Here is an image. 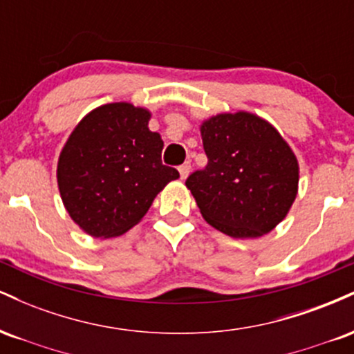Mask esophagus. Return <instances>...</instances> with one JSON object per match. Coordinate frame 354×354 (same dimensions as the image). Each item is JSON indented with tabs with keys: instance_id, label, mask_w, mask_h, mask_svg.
<instances>
[{
	"instance_id": "34e87169",
	"label": "esophagus",
	"mask_w": 354,
	"mask_h": 354,
	"mask_svg": "<svg viewBox=\"0 0 354 354\" xmlns=\"http://www.w3.org/2000/svg\"><path fill=\"white\" fill-rule=\"evenodd\" d=\"M178 171H180L181 180H186V178H188L189 171H191V165L188 163V161H186V163H183L180 168H178Z\"/></svg>"
}]
</instances>
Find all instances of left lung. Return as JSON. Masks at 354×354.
I'll list each match as a JSON object with an SVG mask.
<instances>
[{"label": "left lung", "mask_w": 354, "mask_h": 354, "mask_svg": "<svg viewBox=\"0 0 354 354\" xmlns=\"http://www.w3.org/2000/svg\"><path fill=\"white\" fill-rule=\"evenodd\" d=\"M208 156L186 180L203 218L233 238H259L283 221L298 194L299 166L278 129L248 111L200 126Z\"/></svg>", "instance_id": "8db88e82"}]
</instances>
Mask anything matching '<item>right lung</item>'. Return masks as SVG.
Listing matches in <instances>:
<instances>
[{"mask_svg": "<svg viewBox=\"0 0 354 354\" xmlns=\"http://www.w3.org/2000/svg\"><path fill=\"white\" fill-rule=\"evenodd\" d=\"M151 113L109 103L76 124L59 153L58 188L73 221L93 238H115L148 213L180 173L161 163L163 140L149 131Z\"/></svg>", "mask_w": 354, "mask_h": 354, "instance_id": "obj_1", "label": "right lung"}]
</instances>
